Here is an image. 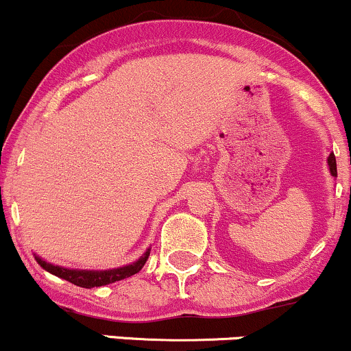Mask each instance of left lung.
<instances>
[{"mask_svg":"<svg viewBox=\"0 0 351 351\" xmlns=\"http://www.w3.org/2000/svg\"><path fill=\"white\" fill-rule=\"evenodd\" d=\"M328 168H330V173H332V176H337V160H335L333 153H330L328 156Z\"/></svg>","mask_w":351,"mask_h":351,"instance_id":"1","label":"left lung"}]
</instances>
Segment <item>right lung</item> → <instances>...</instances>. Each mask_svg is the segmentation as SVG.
I'll use <instances>...</instances> for the list:
<instances>
[{
  "instance_id": "add662e5",
  "label": "right lung",
  "mask_w": 351,
  "mask_h": 351,
  "mask_svg": "<svg viewBox=\"0 0 351 351\" xmlns=\"http://www.w3.org/2000/svg\"><path fill=\"white\" fill-rule=\"evenodd\" d=\"M149 252L152 250H146L145 255L138 258L136 261L132 265H126V267H119L113 269H105V271H96V269H73V268H63L58 267V265H51L48 261L41 260L40 256L34 255V260L38 261L41 268L49 271L51 275L58 276V278H63L66 282L76 285V287L83 288H93V287H103V285H110L114 282H119V280H125L128 276L134 275V273L140 271L141 268L145 267L146 260H148Z\"/></svg>"
}]
</instances>
